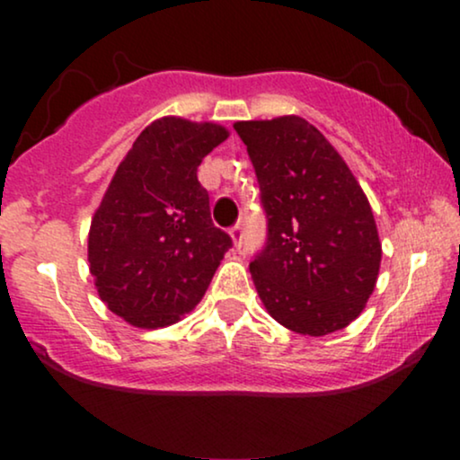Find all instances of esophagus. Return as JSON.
Instances as JSON below:
<instances>
[{"label":"esophagus","mask_w":460,"mask_h":460,"mask_svg":"<svg viewBox=\"0 0 460 460\" xmlns=\"http://www.w3.org/2000/svg\"><path fill=\"white\" fill-rule=\"evenodd\" d=\"M229 235H231V240H234V246L240 248V244H242V226H240V225L231 226Z\"/></svg>","instance_id":"esophagus-1"}]
</instances>
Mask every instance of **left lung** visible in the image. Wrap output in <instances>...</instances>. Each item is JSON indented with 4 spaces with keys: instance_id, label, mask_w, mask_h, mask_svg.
Instances as JSON below:
<instances>
[{
    "instance_id": "obj_1",
    "label": "left lung",
    "mask_w": 460,
    "mask_h": 460,
    "mask_svg": "<svg viewBox=\"0 0 460 460\" xmlns=\"http://www.w3.org/2000/svg\"><path fill=\"white\" fill-rule=\"evenodd\" d=\"M234 128L268 216V244L251 263L263 307L300 335L346 329L366 309L381 270L366 192L335 146L296 114Z\"/></svg>"
}]
</instances>
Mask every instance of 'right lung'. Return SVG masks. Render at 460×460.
<instances>
[{"label": "right lung", "instance_id": "1", "mask_svg": "<svg viewBox=\"0 0 460 460\" xmlns=\"http://www.w3.org/2000/svg\"><path fill=\"white\" fill-rule=\"evenodd\" d=\"M229 138L212 120L162 116L116 168L88 231L99 298L136 329H164L208 292L231 237L216 229L197 171Z\"/></svg>", "mask_w": 460, "mask_h": 460}]
</instances>
